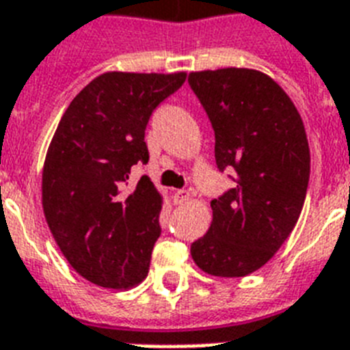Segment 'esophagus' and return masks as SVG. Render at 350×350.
I'll list each match as a JSON object with an SVG mask.
<instances>
[{"mask_svg":"<svg viewBox=\"0 0 350 350\" xmlns=\"http://www.w3.org/2000/svg\"><path fill=\"white\" fill-rule=\"evenodd\" d=\"M189 196H190L189 190H176L172 198H174V203L176 204H183L185 201L189 200Z\"/></svg>","mask_w":350,"mask_h":350,"instance_id":"obj_1","label":"esophagus"}]
</instances>
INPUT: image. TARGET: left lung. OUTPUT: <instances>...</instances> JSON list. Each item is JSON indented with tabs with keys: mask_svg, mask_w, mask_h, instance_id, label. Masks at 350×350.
<instances>
[{
	"mask_svg": "<svg viewBox=\"0 0 350 350\" xmlns=\"http://www.w3.org/2000/svg\"><path fill=\"white\" fill-rule=\"evenodd\" d=\"M215 135V165L234 187L210 201L212 224L190 254L204 273L244 277L293 232L309 183L302 118L273 79L246 68L189 75Z\"/></svg>",
	"mask_w": 350,
	"mask_h": 350,
	"instance_id": "1",
	"label": "left lung"
}]
</instances>
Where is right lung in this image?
Segmentation results:
<instances>
[{
	"instance_id": "add662e5",
	"label": "right lung",
	"mask_w": 350,
	"mask_h": 350,
	"mask_svg": "<svg viewBox=\"0 0 350 350\" xmlns=\"http://www.w3.org/2000/svg\"><path fill=\"white\" fill-rule=\"evenodd\" d=\"M187 73L109 72L93 79L62 115L42 169V210L77 273L111 289L140 284L160 237L161 196L147 176L146 127Z\"/></svg>"
}]
</instances>
